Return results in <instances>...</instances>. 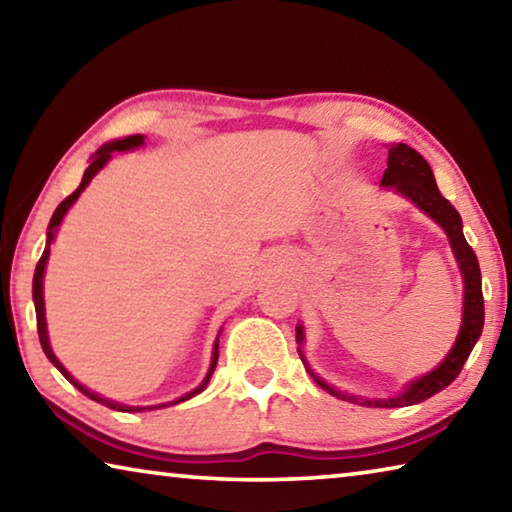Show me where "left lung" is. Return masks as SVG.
<instances>
[{"label": "left lung", "mask_w": 512, "mask_h": 512, "mask_svg": "<svg viewBox=\"0 0 512 512\" xmlns=\"http://www.w3.org/2000/svg\"><path fill=\"white\" fill-rule=\"evenodd\" d=\"M381 187H393L395 192H400L402 196L409 198V201H413L424 214L431 216V219L447 232L449 244H452L456 262H458V266H461L463 282H465L463 325H461V332H458L454 348L449 350L445 361L440 363L436 370H431L429 375L411 381V384L404 388V393L388 397V400H366V397L336 391L334 386L325 384L323 379L316 377L314 372L309 370V366L305 363V354H302L300 348H298V352H300L302 363H305V368L309 370V375L314 377L316 384L323 388V391H327L329 395H336V397H341V400H348V402L361 404V406H377V409H400V406H411V404H420L424 400H429V397L443 391V388H447L458 375H461L463 363L467 361V357H470L472 348L476 345V341H479V336L483 332L485 309H483L479 259H476L472 246L467 244L463 237L461 214H458L456 207L449 203L443 194H440L429 162L424 160L418 151L411 149V146H406V144L391 146V149H388V169L384 171V178H381ZM296 339H298V343H302V339H305V336H302L300 325L296 327Z\"/></svg>", "instance_id": "left-lung-1"}]
</instances>
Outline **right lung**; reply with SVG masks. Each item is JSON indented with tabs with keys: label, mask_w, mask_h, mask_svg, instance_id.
I'll use <instances>...</instances> for the list:
<instances>
[{
	"label": "right lung",
	"mask_w": 512,
	"mask_h": 512,
	"mask_svg": "<svg viewBox=\"0 0 512 512\" xmlns=\"http://www.w3.org/2000/svg\"><path fill=\"white\" fill-rule=\"evenodd\" d=\"M142 144H144V137H142V135H131V137H124V140H115V142L103 144L101 149L92 155L90 167L85 169L81 185L76 187V192L69 194V196L65 198V201L56 207L54 216H51V221H49V230H47V246H45V253H42L40 262H38V266H36V275H33V302H36L38 336H40V345H42V350H45L47 359H49L51 363H54V366H56L60 372H63L65 379H67V381H72V384H74L76 388H79V391H81L83 395H88L90 400L99 402V404H106L108 409H115V411H151V409H164V406H171V404L185 402V400H189V397H194V395H198L201 391H205V386L210 384V377H212V372H214V368H216V361H219V339H216V343H214V352H212L210 370H207V375H205V379H203V384L198 386V388H194L192 393H187V395H183V397H178V400L167 402V404H158V406H126V404L110 402V400H106V397H101V395H97V393L88 391V388H85V386H81L79 381H76V379H74L72 375H69V372L63 368V363H60V361L56 359V354H54V350H51V345H49V336H47V320H45V298H42V277H45V266H47V259H49L51 241H54V235H56L58 225H60V221H63V216L67 214L69 207H72V205L76 203V198L81 196L83 189L88 187L90 180H92L94 176H97L99 169L106 167V162L110 160V155H112V153H115V151H131V149H137V146H142Z\"/></svg>",
	"instance_id": "add662e5"
}]
</instances>
